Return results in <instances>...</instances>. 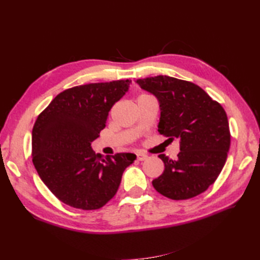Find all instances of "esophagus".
<instances>
[{"label":"esophagus","instance_id":"34e87169","mask_svg":"<svg viewBox=\"0 0 260 260\" xmlns=\"http://www.w3.org/2000/svg\"><path fill=\"white\" fill-rule=\"evenodd\" d=\"M147 157L148 155L145 153H137V159H139V161H144Z\"/></svg>","mask_w":260,"mask_h":260}]
</instances>
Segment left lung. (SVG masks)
<instances>
[{"label": "left lung", "instance_id": "8db88e82", "mask_svg": "<svg viewBox=\"0 0 260 260\" xmlns=\"http://www.w3.org/2000/svg\"><path fill=\"white\" fill-rule=\"evenodd\" d=\"M136 84L157 99L158 133L180 140L178 158L158 155L165 169L152 181L154 189L172 200L199 196L214 183L227 161L230 131L224 109L190 81L156 76Z\"/></svg>", "mask_w": 260, "mask_h": 260}]
</instances>
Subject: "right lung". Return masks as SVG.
Wrapping results in <instances>:
<instances>
[{"instance_id":"obj_1","label":"right lung","mask_w":260,"mask_h":260,"mask_svg":"<svg viewBox=\"0 0 260 260\" xmlns=\"http://www.w3.org/2000/svg\"><path fill=\"white\" fill-rule=\"evenodd\" d=\"M131 84L126 79L73 87L38 116L32 129V162L43 183L67 206L104 207L117 192L125 169L136 159L133 153L104 157L91 148L110 108Z\"/></svg>"}]
</instances>
